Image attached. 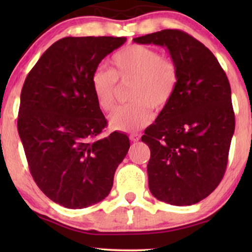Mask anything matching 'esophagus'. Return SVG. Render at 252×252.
<instances>
[{
	"instance_id": "obj_1",
	"label": "esophagus",
	"mask_w": 252,
	"mask_h": 252,
	"mask_svg": "<svg viewBox=\"0 0 252 252\" xmlns=\"http://www.w3.org/2000/svg\"><path fill=\"white\" fill-rule=\"evenodd\" d=\"M140 137H141V135L140 134H137V133H133V134H130V136H129V139L133 141V142H137V141L140 140Z\"/></svg>"
}]
</instances>
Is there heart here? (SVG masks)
<instances>
[{
	"instance_id": "1",
	"label": "heart",
	"mask_w": 252,
	"mask_h": 252,
	"mask_svg": "<svg viewBox=\"0 0 252 252\" xmlns=\"http://www.w3.org/2000/svg\"><path fill=\"white\" fill-rule=\"evenodd\" d=\"M111 71L98 67L91 77V86L99 109L110 111L115 105L117 81L132 84L129 104L120 106L110 116L111 128L136 132L151 122L154 111H161L170 104L179 85V70L170 57L160 56L156 49L130 44L111 58Z\"/></svg>"
}]
</instances>
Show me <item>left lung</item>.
Instances as JSON below:
<instances>
[{
	"instance_id": "left-lung-1",
	"label": "left lung",
	"mask_w": 252,
	"mask_h": 252,
	"mask_svg": "<svg viewBox=\"0 0 252 252\" xmlns=\"http://www.w3.org/2000/svg\"><path fill=\"white\" fill-rule=\"evenodd\" d=\"M133 41L165 47L179 70L173 98L141 137L150 148L149 189L168 204H196L218 187L226 171L235 129L229 81L215 55L182 31Z\"/></svg>"
}]
</instances>
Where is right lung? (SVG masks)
<instances>
[{"label":"right lung","instance_id":"1","mask_svg":"<svg viewBox=\"0 0 252 252\" xmlns=\"http://www.w3.org/2000/svg\"><path fill=\"white\" fill-rule=\"evenodd\" d=\"M125 42L126 37H64L44 51L24 82L18 133L31 174L64 208L104 199L129 149L126 134L99 136L106 119L91 86L101 61Z\"/></svg>","mask_w":252,"mask_h":252}]
</instances>
